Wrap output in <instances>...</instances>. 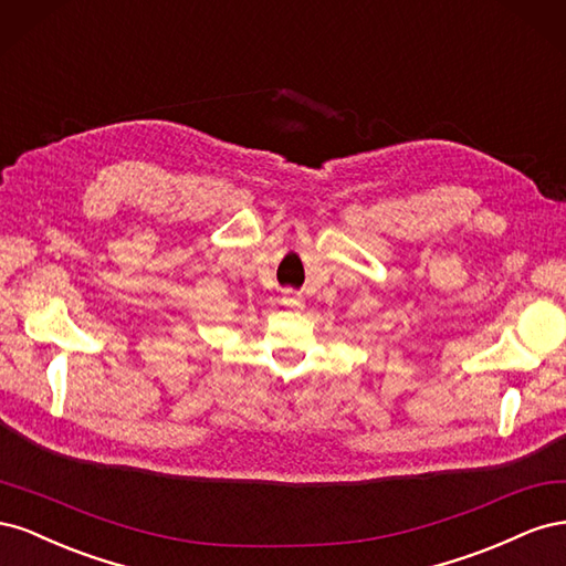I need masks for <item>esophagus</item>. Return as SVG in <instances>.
I'll return each instance as SVG.
<instances>
[{
  "label": "esophagus",
  "mask_w": 566,
  "mask_h": 566,
  "mask_svg": "<svg viewBox=\"0 0 566 566\" xmlns=\"http://www.w3.org/2000/svg\"><path fill=\"white\" fill-rule=\"evenodd\" d=\"M281 302H283L285 306H295V310H302V306H304L302 295H297L295 290H283V297H281Z\"/></svg>",
  "instance_id": "esophagus-1"
}]
</instances>
